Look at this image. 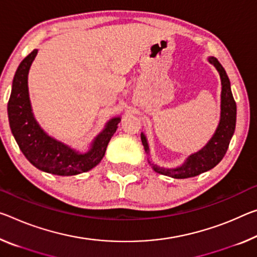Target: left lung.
<instances>
[{
    "mask_svg": "<svg viewBox=\"0 0 257 257\" xmlns=\"http://www.w3.org/2000/svg\"><path fill=\"white\" fill-rule=\"evenodd\" d=\"M208 62L216 68L219 77H221L222 84L221 116H219L217 128L208 141V143L198 152L190 154L181 166L175 167V168H165V167L153 164L149 158L150 165L152 166L156 173L173 178H178V180L194 177L214 168L225 156L231 138L234 134L235 121H237V105H235L233 95L231 91L229 76H227L224 67L215 57H208ZM141 140L143 143L145 153L150 157L149 142L144 133L141 134Z\"/></svg>",
    "mask_w": 257,
    "mask_h": 257,
    "instance_id": "8db88e82",
    "label": "left lung"
}]
</instances>
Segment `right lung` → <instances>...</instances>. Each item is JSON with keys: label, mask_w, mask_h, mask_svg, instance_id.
Segmentation results:
<instances>
[{"label": "right lung", "mask_w": 257, "mask_h": 257, "mask_svg": "<svg viewBox=\"0 0 257 257\" xmlns=\"http://www.w3.org/2000/svg\"><path fill=\"white\" fill-rule=\"evenodd\" d=\"M38 55V49L28 55L16 71L8 116L11 133L24 156L36 168L58 176H73L89 172L103 159L121 116L109 119L91 142L87 152H80L49 135L36 121L28 91V73Z\"/></svg>", "instance_id": "right-lung-1"}]
</instances>
